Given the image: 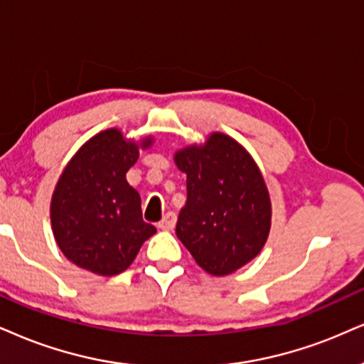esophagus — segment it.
I'll return each mask as SVG.
<instances>
[{
	"label": "esophagus",
	"mask_w": 364,
	"mask_h": 364,
	"mask_svg": "<svg viewBox=\"0 0 364 364\" xmlns=\"http://www.w3.org/2000/svg\"><path fill=\"white\" fill-rule=\"evenodd\" d=\"M175 223H177V216H175V213H167L164 216V219L159 223V228L164 231H172L175 228Z\"/></svg>",
	"instance_id": "obj_1"
}]
</instances>
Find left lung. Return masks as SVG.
I'll return each mask as SVG.
<instances>
[{
  "label": "left lung",
  "instance_id": "1",
  "mask_svg": "<svg viewBox=\"0 0 364 364\" xmlns=\"http://www.w3.org/2000/svg\"><path fill=\"white\" fill-rule=\"evenodd\" d=\"M173 161L187 175L177 237L203 270L230 275L267 243L272 203L263 175L248 151L224 133L182 148Z\"/></svg>",
  "mask_w": 364,
  "mask_h": 364
}]
</instances>
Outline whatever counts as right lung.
<instances>
[{"label":"right lung","instance_id":"1","mask_svg":"<svg viewBox=\"0 0 364 364\" xmlns=\"http://www.w3.org/2000/svg\"><path fill=\"white\" fill-rule=\"evenodd\" d=\"M151 141L105 129L67 164L52 196L50 221L58 248L74 264L96 275H118L156 232L143 221L140 194L127 182L140 148Z\"/></svg>","mask_w":364,"mask_h":364}]
</instances>
